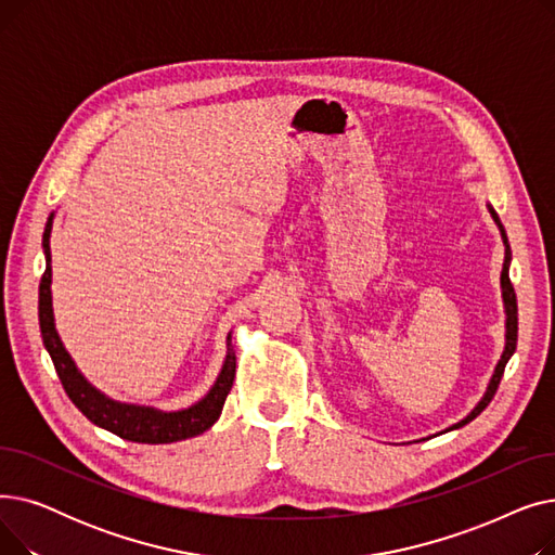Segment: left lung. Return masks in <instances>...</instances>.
I'll use <instances>...</instances> for the list:
<instances>
[{
	"instance_id": "1",
	"label": "left lung",
	"mask_w": 555,
	"mask_h": 555,
	"mask_svg": "<svg viewBox=\"0 0 555 555\" xmlns=\"http://www.w3.org/2000/svg\"><path fill=\"white\" fill-rule=\"evenodd\" d=\"M488 211H490V216H492L494 224L500 227L502 241H504V247H506V256H504V268H502V299H504V312H506V346H504L502 360L498 362V366H494V373H492V377H490L488 389H486L483 398L477 402L475 410H473L468 416H465L463 421L454 423L452 427H448V429H443V431H452V429H459V427H463V425H468L470 421H475V418H477V416H479V414L486 410L488 402L492 400L494 391H498V387H500V383H502L504 369H506V364H508L511 356L515 353V346H517V299H515V289H513V283H511V279H508V268H511V245H508V238H506V229H504V224H502L500 216L494 214V209L490 207V204H488Z\"/></svg>"
}]
</instances>
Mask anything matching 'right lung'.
Here are the masks:
<instances>
[{
  "label": "right lung",
  "mask_w": 555,
  "mask_h": 555,
  "mask_svg": "<svg viewBox=\"0 0 555 555\" xmlns=\"http://www.w3.org/2000/svg\"><path fill=\"white\" fill-rule=\"evenodd\" d=\"M51 227H53V214L49 216L42 233L47 270L40 281L38 317H40V333H42L44 348L51 356L55 373L61 377L69 400L94 425L121 436V439L132 443H149V446L175 443V441H184V439H191V436L207 431L220 418L222 404L227 400V393L231 391L233 377H236V353H233V346H231V333L227 335V358L222 362V369L216 377L214 387L202 400L186 406V410L164 412V410H155V406L119 402L105 396L94 385L85 380V375L74 364L65 344L61 341V335L55 331L53 306H51V247H49Z\"/></svg>",
  "instance_id": "add662e5"
}]
</instances>
